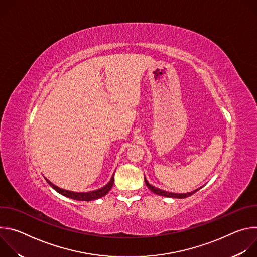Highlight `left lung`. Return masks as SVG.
Returning a JSON list of instances; mask_svg holds the SVG:
<instances>
[{
  "instance_id": "left-lung-1",
  "label": "left lung",
  "mask_w": 257,
  "mask_h": 257,
  "mask_svg": "<svg viewBox=\"0 0 257 257\" xmlns=\"http://www.w3.org/2000/svg\"><path fill=\"white\" fill-rule=\"evenodd\" d=\"M144 181H145V184L146 186L149 187L150 190H152L154 193L158 194V195H162V196H166V197H173V198H186L188 196H191L192 194H194L196 191H198L200 188L192 191V192H189V193H183V194H180V193H171V192H167V191H164V190H161L159 188H156L154 187L153 185H151L150 183L146 181V179L144 178Z\"/></svg>"
}]
</instances>
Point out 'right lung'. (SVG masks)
Segmentation results:
<instances>
[{"label":"right lung","mask_w":257,"mask_h":257,"mask_svg":"<svg viewBox=\"0 0 257 257\" xmlns=\"http://www.w3.org/2000/svg\"><path fill=\"white\" fill-rule=\"evenodd\" d=\"M47 182L49 183V184L59 193H61L62 195L66 196V197H69V198H72V199H75V200H82V201H90V200H93V199H97L99 197H102L104 196L106 193H108V191L111 190V188L113 187L114 185V175L111 179V181H109L107 184L98 189V190H95V191H91V192H84V193H79V192H71V191H68V190H64V189H61L59 187H57L56 185H54L53 183H51L49 180H47Z\"/></svg>","instance_id":"add662e5"}]
</instances>
